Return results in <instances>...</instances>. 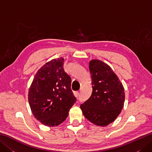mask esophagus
Wrapping results in <instances>:
<instances>
[{
  "label": "esophagus",
  "mask_w": 152,
  "mask_h": 152,
  "mask_svg": "<svg viewBox=\"0 0 152 152\" xmlns=\"http://www.w3.org/2000/svg\"><path fill=\"white\" fill-rule=\"evenodd\" d=\"M74 96H76V97L78 98V96H79V95H80V94H79V92H78V91H75V92L74 93Z\"/></svg>",
  "instance_id": "1"
}]
</instances>
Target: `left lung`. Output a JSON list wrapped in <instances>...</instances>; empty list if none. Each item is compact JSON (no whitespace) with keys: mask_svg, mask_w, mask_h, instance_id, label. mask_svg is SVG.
<instances>
[{"mask_svg":"<svg viewBox=\"0 0 152 152\" xmlns=\"http://www.w3.org/2000/svg\"><path fill=\"white\" fill-rule=\"evenodd\" d=\"M89 69L93 91L80 108L89 121L104 127L114 121L124 108V88L110 66L102 61L91 60Z\"/></svg>","mask_w":152,"mask_h":152,"instance_id":"1","label":"left lung"}]
</instances>
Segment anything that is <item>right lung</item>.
<instances>
[{"mask_svg": "<svg viewBox=\"0 0 152 152\" xmlns=\"http://www.w3.org/2000/svg\"><path fill=\"white\" fill-rule=\"evenodd\" d=\"M63 63L61 57L44 64L35 74L28 90L32 113L48 127L62 124L76 101L71 89V78L64 72Z\"/></svg>", "mask_w": 152, "mask_h": 152, "instance_id": "obj_1", "label": "right lung"}]
</instances>
